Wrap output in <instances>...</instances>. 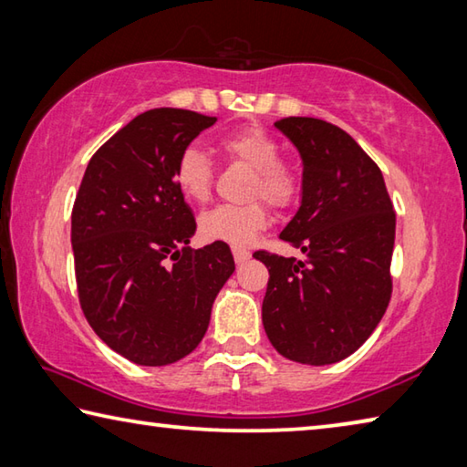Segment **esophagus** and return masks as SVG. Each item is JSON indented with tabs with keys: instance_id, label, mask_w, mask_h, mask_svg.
<instances>
[{
	"instance_id": "1",
	"label": "esophagus",
	"mask_w": 467,
	"mask_h": 467,
	"mask_svg": "<svg viewBox=\"0 0 467 467\" xmlns=\"http://www.w3.org/2000/svg\"><path fill=\"white\" fill-rule=\"evenodd\" d=\"M232 252H234V260H235V265L246 263V260L250 258V250L242 248V246H234V248H232Z\"/></svg>"
}]
</instances>
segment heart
<instances>
[{
  "label": "heart",
  "instance_id": "obj_1",
  "mask_svg": "<svg viewBox=\"0 0 467 467\" xmlns=\"http://www.w3.org/2000/svg\"><path fill=\"white\" fill-rule=\"evenodd\" d=\"M219 151L229 161L252 170L248 199L263 196L275 207H289L297 199L301 180L297 170L279 160L281 145L266 129L250 125L223 135L217 141ZM174 182L180 194L191 202H207L211 196V161L199 147H186L174 166ZM268 223V209L263 201L246 204H219L199 217L201 235L209 242H225L246 246Z\"/></svg>",
  "mask_w": 467,
  "mask_h": 467
}]
</instances>
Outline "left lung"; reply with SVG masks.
<instances>
[{"instance_id": "1", "label": "left lung", "mask_w": 467, "mask_h": 467, "mask_svg": "<svg viewBox=\"0 0 467 467\" xmlns=\"http://www.w3.org/2000/svg\"><path fill=\"white\" fill-rule=\"evenodd\" d=\"M275 127L304 160L301 207L281 240L306 260L254 252L271 275L263 324L283 357L332 365L353 355L388 309L394 204L378 163L347 130L309 117Z\"/></svg>"}]
</instances>
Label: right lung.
<instances>
[{
	"label": "right lung",
	"instance_id": "1",
	"mask_svg": "<svg viewBox=\"0 0 467 467\" xmlns=\"http://www.w3.org/2000/svg\"><path fill=\"white\" fill-rule=\"evenodd\" d=\"M215 117L153 109L114 133L81 178L71 213L79 306L112 350L145 367L199 347L219 289L235 271L223 242L192 250V211L174 166Z\"/></svg>",
	"mask_w": 467,
	"mask_h": 467
}]
</instances>
